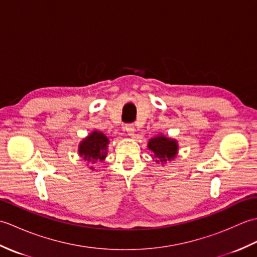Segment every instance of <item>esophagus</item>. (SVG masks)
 Segmentation results:
<instances>
[{"instance_id": "34e87169", "label": "esophagus", "mask_w": 257, "mask_h": 257, "mask_svg": "<svg viewBox=\"0 0 257 257\" xmlns=\"http://www.w3.org/2000/svg\"><path fill=\"white\" fill-rule=\"evenodd\" d=\"M124 130H125V132H127V134L129 136H134L136 129H135V125L133 123H128V124H125Z\"/></svg>"}]
</instances>
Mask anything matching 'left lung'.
<instances>
[{"mask_svg":"<svg viewBox=\"0 0 257 257\" xmlns=\"http://www.w3.org/2000/svg\"><path fill=\"white\" fill-rule=\"evenodd\" d=\"M148 148L154 152L156 158H159L161 162H165L173 159L177 154L178 145L176 140L169 139L165 136H158L149 141Z\"/></svg>","mask_w":257,"mask_h":257,"instance_id":"left-lung-1","label":"left lung"}]
</instances>
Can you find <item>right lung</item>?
<instances>
[{
	"label": "right lung",
	"mask_w": 257,
	"mask_h": 257,
	"mask_svg": "<svg viewBox=\"0 0 257 257\" xmlns=\"http://www.w3.org/2000/svg\"><path fill=\"white\" fill-rule=\"evenodd\" d=\"M109 144L108 138L102 133L94 132L79 146V155L87 161H101L107 155V145Z\"/></svg>",
	"instance_id": "add662e5"
}]
</instances>
